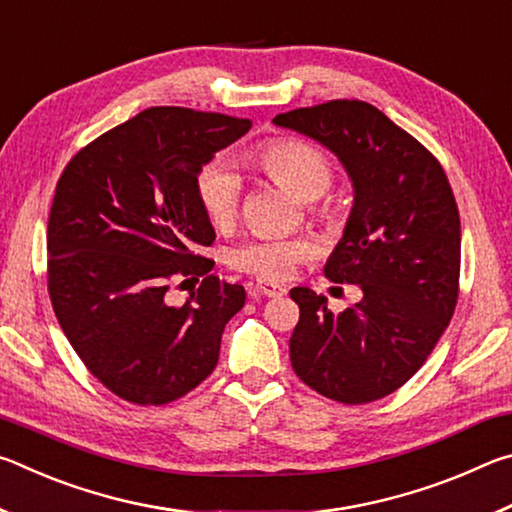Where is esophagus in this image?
<instances>
[{
    "label": "esophagus",
    "mask_w": 512,
    "mask_h": 512,
    "mask_svg": "<svg viewBox=\"0 0 512 512\" xmlns=\"http://www.w3.org/2000/svg\"><path fill=\"white\" fill-rule=\"evenodd\" d=\"M253 287H255L257 293H262V296H268V298H280V296H284V293H287V289L280 287V284L268 282V280H257Z\"/></svg>",
    "instance_id": "1"
}]
</instances>
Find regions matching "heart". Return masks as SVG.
Masks as SVG:
<instances>
[{"mask_svg":"<svg viewBox=\"0 0 512 512\" xmlns=\"http://www.w3.org/2000/svg\"><path fill=\"white\" fill-rule=\"evenodd\" d=\"M250 164L275 185L305 201L323 196L334 180V164L327 153L293 137H275L259 144L250 153ZM196 194L214 228L225 230L235 223L241 203V180L235 171L223 164H210L196 180ZM311 255L314 246L307 239L259 237L232 248L228 262L264 280H287L293 268Z\"/></svg>","mask_w":512,"mask_h":512,"instance_id":"1","label":"heart"}]
</instances>
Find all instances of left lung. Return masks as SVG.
Instances as JSON below:
<instances>
[{
	"mask_svg": "<svg viewBox=\"0 0 512 512\" xmlns=\"http://www.w3.org/2000/svg\"><path fill=\"white\" fill-rule=\"evenodd\" d=\"M273 121L325 144L350 173L352 214L325 275L359 284L363 296L334 314L325 296L291 289L300 307L291 366L334 402L381 400L422 368L454 316L461 275L454 192L436 155L366 101L334 99Z\"/></svg>",
	"mask_w": 512,
	"mask_h": 512,
	"instance_id": "left-lung-1",
	"label": "left lung"
}]
</instances>
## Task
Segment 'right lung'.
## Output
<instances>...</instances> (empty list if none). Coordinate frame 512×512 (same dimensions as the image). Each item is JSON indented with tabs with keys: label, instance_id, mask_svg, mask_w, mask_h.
I'll return each mask as SVG.
<instances>
[{
	"label": "right lung",
	"instance_id": "right-lung-1",
	"mask_svg": "<svg viewBox=\"0 0 512 512\" xmlns=\"http://www.w3.org/2000/svg\"><path fill=\"white\" fill-rule=\"evenodd\" d=\"M253 126L178 106L146 108L60 173L47 225V289L67 341L110 393L162 406L212 375L246 291L210 273L214 228L198 173ZM202 280L183 306L176 281Z\"/></svg>",
	"mask_w": 512,
	"mask_h": 512
}]
</instances>
